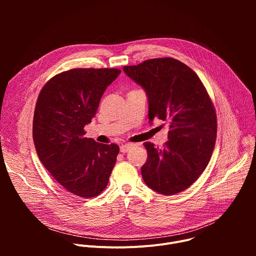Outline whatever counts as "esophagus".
Segmentation results:
<instances>
[{
  "label": "esophagus",
  "mask_w": 256,
  "mask_h": 256,
  "mask_svg": "<svg viewBox=\"0 0 256 256\" xmlns=\"http://www.w3.org/2000/svg\"><path fill=\"white\" fill-rule=\"evenodd\" d=\"M136 146V144H124L120 146V152L122 153H126L128 152L132 148H134Z\"/></svg>",
  "instance_id": "esophagus-1"
}]
</instances>
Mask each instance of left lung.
<instances>
[{
    "instance_id": "1",
    "label": "left lung",
    "mask_w": 256,
    "mask_h": 256,
    "mask_svg": "<svg viewBox=\"0 0 256 256\" xmlns=\"http://www.w3.org/2000/svg\"><path fill=\"white\" fill-rule=\"evenodd\" d=\"M124 70L147 94L149 122H169V140L162 149L144 142L148 152L140 169L144 184L165 196L184 192L204 172L214 148L212 102L196 72L175 58H152Z\"/></svg>"
}]
</instances>
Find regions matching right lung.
I'll return each instance as SVG.
<instances>
[{"instance_id": "1", "label": "right lung", "mask_w": 256, "mask_h": 256, "mask_svg": "<svg viewBox=\"0 0 256 256\" xmlns=\"http://www.w3.org/2000/svg\"><path fill=\"white\" fill-rule=\"evenodd\" d=\"M118 68H72L42 89L33 116V142L40 162L60 186L94 198L108 184L120 147L85 138L100 99L120 74Z\"/></svg>"}]
</instances>
